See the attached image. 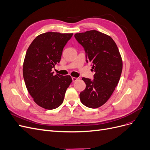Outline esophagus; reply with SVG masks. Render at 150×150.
I'll return each mask as SVG.
<instances>
[{"instance_id": "1", "label": "esophagus", "mask_w": 150, "mask_h": 150, "mask_svg": "<svg viewBox=\"0 0 150 150\" xmlns=\"http://www.w3.org/2000/svg\"><path fill=\"white\" fill-rule=\"evenodd\" d=\"M72 81H73V82H75V81L79 80V78H74V77H72Z\"/></svg>"}]
</instances>
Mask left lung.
<instances>
[{
  "label": "left lung",
  "instance_id": "obj_1",
  "mask_svg": "<svg viewBox=\"0 0 150 150\" xmlns=\"http://www.w3.org/2000/svg\"><path fill=\"white\" fill-rule=\"evenodd\" d=\"M74 38L95 72L93 79L83 78L86 87L80 93V100L86 106L97 108L108 100L118 84L122 69L120 53L110 36L99 31L77 33Z\"/></svg>",
  "mask_w": 150,
  "mask_h": 150
}]
</instances>
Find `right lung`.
Listing matches in <instances>:
<instances>
[{
	"mask_svg": "<svg viewBox=\"0 0 150 150\" xmlns=\"http://www.w3.org/2000/svg\"><path fill=\"white\" fill-rule=\"evenodd\" d=\"M72 35L54 32L40 34L26 52L23 64L26 88L35 103L47 110L61 105L72 81L69 75H54L52 72V68L60 62L62 50Z\"/></svg>",
	"mask_w": 150,
	"mask_h": 150,
	"instance_id": "obj_1",
	"label": "right lung"
}]
</instances>
